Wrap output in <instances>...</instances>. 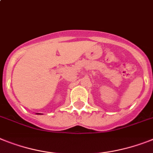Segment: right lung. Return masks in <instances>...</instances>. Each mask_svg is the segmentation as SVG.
I'll list each match as a JSON object with an SVG mask.
<instances>
[{
    "instance_id": "right-lung-1",
    "label": "right lung",
    "mask_w": 153,
    "mask_h": 153,
    "mask_svg": "<svg viewBox=\"0 0 153 153\" xmlns=\"http://www.w3.org/2000/svg\"><path fill=\"white\" fill-rule=\"evenodd\" d=\"M36 114H40V113H36Z\"/></svg>"
}]
</instances>
